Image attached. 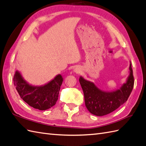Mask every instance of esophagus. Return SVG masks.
<instances>
[{
    "label": "esophagus",
    "instance_id": "34e87169",
    "mask_svg": "<svg viewBox=\"0 0 146 146\" xmlns=\"http://www.w3.org/2000/svg\"><path fill=\"white\" fill-rule=\"evenodd\" d=\"M73 72L76 74H79L81 72V69L80 67H76V68L73 70Z\"/></svg>",
    "mask_w": 146,
    "mask_h": 146
}]
</instances>
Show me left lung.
Here are the masks:
<instances>
[{"mask_svg":"<svg viewBox=\"0 0 146 146\" xmlns=\"http://www.w3.org/2000/svg\"><path fill=\"white\" fill-rule=\"evenodd\" d=\"M129 74L125 83L119 89L112 91H104L96 84L86 80L81 76L79 78L83 89L86 107L92 114L104 116L113 111L128 100L134 86V77L130 62Z\"/></svg>","mask_w":146,"mask_h":146,"instance_id":"8db88e82","label":"left lung"}]
</instances>
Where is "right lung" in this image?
Returning <instances> with one entry per match:
<instances>
[{
  "label": "right lung",
  "mask_w": 146,
  "mask_h": 146,
  "mask_svg": "<svg viewBox=\"0 0 146 146\" xmlns=\"http://www.w3.org/2000/svg\"><path fill=\"white\" fill-rule=\"evenodd\" d=\"M63 78L60 74L41 86L28 83L19 71L13 76L14 85L21 98L29 106L40 110H46L55 106Z\"/></svg>",
  "instance_id": "1"
}]
</instances>
